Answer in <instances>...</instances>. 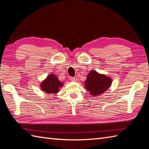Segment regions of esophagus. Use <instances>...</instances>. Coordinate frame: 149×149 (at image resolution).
<instances>
[{"mask_svg": "<svg viewBox=\"0 0 149 149\" xmlns=\"http://www.w3.org/2000/svg\"><path fill=\"white\" fill-rule=\"evenodd\" d=\"M70 80L72 81H77L78 79L76 78H74V77H71L70 78Z\"/></svg>", "mask_w": 149, "mask_h": 149, "instance_id": "obj_1", "label": "esophagus"}]
</instances>
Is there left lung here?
Returning <instances> with one entry per match:
<instances>
[{
    "instance_id": "1",
    "label": "left lung",
    "mask_w": 149,
    "mask_h": 149,
    "mask_svg": "<svg viewBox=\"0 0 149 149\" xmlns=\"http://www.w3.org/2000/svg\"><path fill=\"white\" fill-rule=\"evenodd\" d=\"M112 83L111 78L105 74L98 73L95 70H91L84 81L85 88L91 95L97 96L104 93Z\"/></svg>"
}]
</instances>
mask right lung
Returning a JSON list of instances; mask_svg holds the SVG:
<instances>
[{"label":"right lung","instance_id":"1","mask_svg":"<svg viewBox=\"0 0 149 149\" xmlns=\"http://www.w3.org/2000/svg\"><path fill=\"white\" fill-rule=\"evenodd\" d=\"M63 85V83L60 81L55 74H50L42 82L40 88L43 91L47 94H56L60 91V88Z\"/></svg>","mask_w":149,"mask_h":149}]
</instances>
